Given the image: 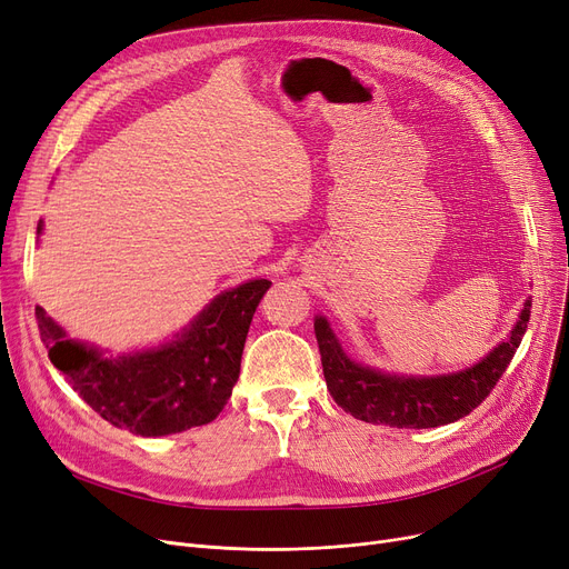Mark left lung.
I'll use <instances>...</instances> for the list:
<instances>
[{"label": "left lung", "instance_id": "left-lung-1", "mask_svg": "<svg viewBox=\"0 0 569 569\" xmlns=\"http://www.w3.org/2000/svg\"><path fill=\"white\" fill-rule=\"evenodd\" d=\"M532 303L526 301L511 336L477 366L440 377H398L347 359L329 321L315 319L323 377L345 412L368 423L436 428L470 415L493 391L528 329Z\"/></svg>", "mask_w": 569, "mask_h": 569}]
</instances>
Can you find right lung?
<instances>
[{
	"mask_svg": "<svg viewBox=\"0 0 569 569\" xmlns=\"http://www.w3.org/2000/svg\"><path fill=\"white\" fill-rule=\"evenodd\" d=\"M268 287V280H252L224 291L178 340L120 359H103L97 349L67 340L43 308L34 315L52 366L73 391L108 423L157 438L210 423L224 410Z\"/></svg>",
	"mask_w": 569,
	"mask_h": 569,
	"instance_id": "add662e5",
	"label": "right lung"
}]
</instances>
